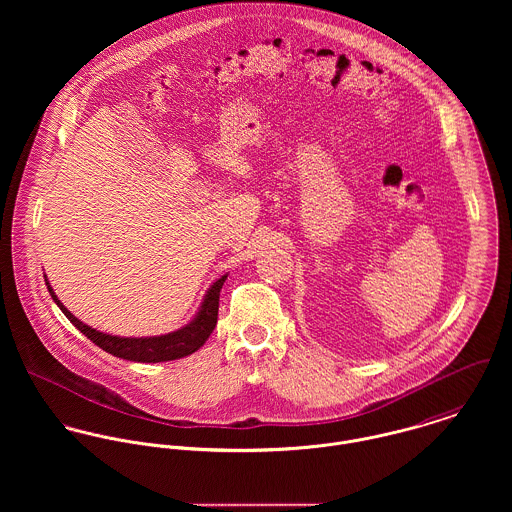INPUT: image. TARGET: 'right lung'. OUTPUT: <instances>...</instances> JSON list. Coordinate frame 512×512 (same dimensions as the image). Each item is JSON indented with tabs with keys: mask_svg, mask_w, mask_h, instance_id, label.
<instances>
[{
	"mask_svg": "<svg viewBox=\"0 0 512 512\" xmlns=\"http://www.w3.org/2000/svg\"><path fill=\"white\" fill-rule=\"evenodd\" d=\"M224 280H226V274L209 288V292L205 295V299L191 323H187L185 327H181L173 333L159 335V337H118V335L100 333V331L88 327L86 323H82L80 319H76L73 313L61 303V299L55 295L49 282H47V288H49L53 301L67 315V319L102 351H106L118 359L136 361V363H165V361H175V359L193 355L211 337V333L217 325V317H219V297Z\"/></svg>",
	"mask_w": 512,
	"mask_h": 512,
	"instance_id": "right-lung-1",
	"label": "right lung"
}]
</instances>
